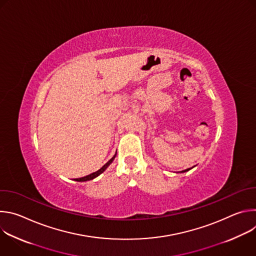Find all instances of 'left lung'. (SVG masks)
Here are the masks:
<instances>
[{
    "instance_id": "8db88e82",
    "label": "left lung",
    "mask_w": 256,
    "mask_h": 256,
    "mask_svg": "<svg viewBox=\"0 0 256 256\" xmlns=\"http://www.w3.org/2000/svg\"><path fill=\"white\" fill-rule=\"evenodd\" d=\"M192 168H188V169H186V170H184V171H181V172H186V171H188V170H190Z\"/></svg>"
}]
</instances>
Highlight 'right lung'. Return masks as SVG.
I'll list each match as a JSON object with an SVG mask.
<instances>
[{
  "label": "right lung",
  "instance_id": "obj_1",
  "mask_svg": "<svg viewBox=\"0 0 256 256\" xmlns=\"http://www.w3.org/2000/svg\"><path fill=\"white\" fill-rule=\"evenodd\" d=\"M116 154L109 160L105 165H103L99 170H97L96 172H93V173H91V174H89V175H87V176H84V177H81V178H77L76 179V181H88V180H92V179H94L95 177H97V176H99L101 173H103L105 170H106V168L110 165L112 163V161L114 160V158H116Z\"/></svg>",
  "mask_w": 256,
  "mask_h": 256
}]
</instances>
